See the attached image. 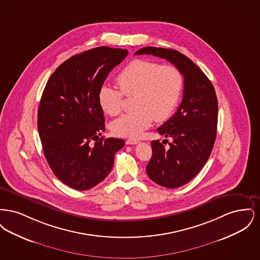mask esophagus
I'll list each match as a JSON object with an SVG mask.
<instances>
[{
    "label": "esophagus",
    "mask_w": 260,
    "mask_h": 260,
    "mask_svg": "<svg viewBox=\"0 0 260 260\" xmlns=\"http://www.w3.org/2000/svg\"><path fill=\"white\" fill-rule=\"evenodd\" d=\"M139 142L138 139H127L125 140V144L127 145H134V144H137Z\"/></svg>",
    "instance_id": "34e87169"
}]
</instances>
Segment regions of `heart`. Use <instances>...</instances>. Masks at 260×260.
<instances>
[{
	"label": "heart",
	"instance_id": "heart-1",
	"mask_svg": "<svg viewBox=\"0 0 260 260\" xmlns=\"http://www.w3.org/2000/svg\"><path fill=\"white\" fill-rule=\"evenodd\" d=\"M117 82L120 89L106 85L100 87L99 101L106 114L117 116L123 110L124 95L134 96L133 107L136 110L112 124L113 133L124 137H138L154 120H167L183 90V76L178 68L147 59L129 62Z\"/></svg>",
	"mask_w": 260,
	"mask_h": 260
}]
</instances>
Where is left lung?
I'll list each match as a JSON object with an SVG mask.
<instances>
[{
	"label": "left lung",
	"mask_w": 260,
	"mask_h": 260,
	"mask_svg": "<svg viewBox=\"0 0 260 260\" xmlns=\"http://www.w3.org/2000/svg\"><path fill=\"white\" fill-rule=\"evenodd\" d=\"M135 54H153L180 70L184 78L183 99L173 117L158 128L171 137L161 143L153 140L152 157L146 167L157 184L177 188L195 177L208 161L216 137L218 103L209 78L184 54L172 49L146 47Z\"/></svg>",
	"instance_id": "left-lung-1"
}]
</instances>
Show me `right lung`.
Instances as JSON below:
<instances>
[{
	"mask_svg": "<svg viewBox=\"0 0 260 260\" xmlns=\"http://www.w3.org/2000/svg\"><path fill=\"white\" fill-rule=\"evenodd\" d=\"M127 50L99 47L76 54L50 76L38 109V131L45 157L65 185L83 191L111 172L124 139L103 136V110L99 92L112 69Z\"/></svg>",
	"mask_w": 260,
	"mask_h": 260,
	"instance_id": "right-lung-1",
	"label": "right lung"
}]
</instances>
